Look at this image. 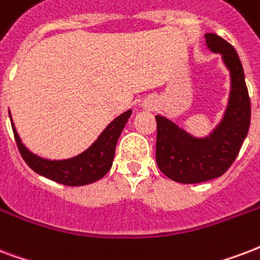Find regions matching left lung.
I'll use <instances>...</instances> for the list:
<instances>
[{
	"label": "left lung",
	"mask_w": 260,
	"mask_h": 260,
	"mask_svg": "<svg viewBox=\"0 0 260 260\" xmlns=\"http://www.w3.org/2000/svg\"><path fill=\"white\" fill-rule=\"evenodd\" d=\"M207 46L220 53L232 75L229 105L223 120L210 137L194 138L163 116L157 124L156 163L170 179L181 183H199L218 178L233 165L251 123V100L239 54L216 34H206Z\"/></svg>",
	"instance_id": "left-lung-1"
}]
</instances>
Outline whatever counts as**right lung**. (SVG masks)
Wrapping results in <instances>:
<instances>
[{"label":"right lung","mask_w":260,"mask_h":260,"mask_svg":"<svg viewBox=\"0 0 260 260\" xmlns=\"http://www.w3.org/2000/svg\"><path fill=\"white\" fill-rule=\"evenodd\" d=\"M130 115L132 111L128 109L124 114L118 116L114 122L109 123L107 128L100 134V137L97 138V141L89 149L67 160L42 159L40 156L31 153L21 144L13 123H12V130L15 134V141L21 157L37 174L67 186H82L99 181L108 173L112 166L118 138Z\"/></svg>","instance_id":"obj_1"}]
</instances>
